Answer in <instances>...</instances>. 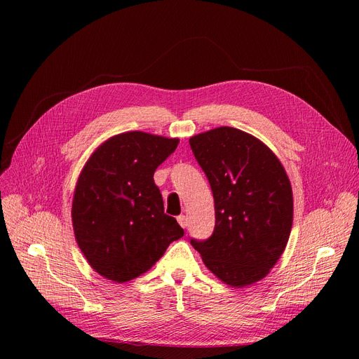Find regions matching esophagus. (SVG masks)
I'll use <instances>...</instances> for the list:
<instances>
[{"label": "esophagus", "mask_w": 359, "mask_h": 359, "mask_svg": "<svg viewBox=\"0 0 359 359\" xmlns=\"http://www.w3.org/2000/svg\"><path fill=\"white\" fill-rule=\"evenodd\" d=\"M177 221H179V224L182 225L183 229L187 227V217H186V215H179V217H177Z\"/></svg>", "instance_id": "1"}]
</instances>
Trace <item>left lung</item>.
Wrapping results in <instances>:
<instances>
[{
    "label": "left lung",
    "mask_w": 359,
    "mask_h": 359,
    "mask_svg": "<svg viewBox=\"0 0 359 359\" xmlns=\"http://www.w3.org/2000/svg\"><path fill=\"white\" fill-rule=\"evenodd\" d=\"M211 184L215 229L191 240L205 266L231 287L265 278L284 253L292 227V189L278 157L256 137L221 126L189 140Z\"/></svg>",
    "instance_id": "1"
}]
</instances>
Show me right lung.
<instances>
[{"label":"right lung","mask_w":359,"mask_h":359,"mask_svg":"<svg viewBox=\"0 0 359 359\" xmlns=\"http://www.w3.org/2000/svg\"><path fill=\"white\" fill-rule=\"evenodd\" d=\"M177 138L123 132L104 141L83 167L72 199V227L88 265L113 282L145 273L168 244L183 237L164 214L156 168Z\"/></svg>","instance_id":"right-lung-1"}]
</instances>
